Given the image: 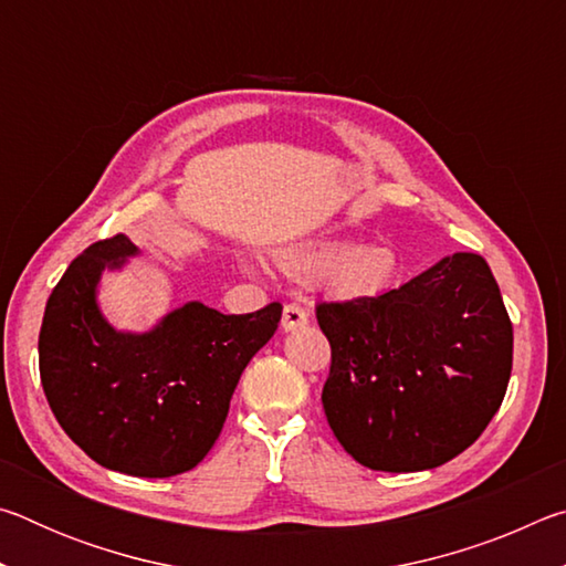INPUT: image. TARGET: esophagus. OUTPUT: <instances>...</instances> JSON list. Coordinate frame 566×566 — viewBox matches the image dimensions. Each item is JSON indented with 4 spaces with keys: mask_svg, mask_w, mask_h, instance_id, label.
<instances>
[{
    "mask_svg": "<svg viewBox=\"0 0 566 566\" xmlns=\"http://www.w3.org/2000/svg\"><path fill=\"white\" fill-rule=\"evenodd\" d=\"M310 322V314H306L304 306L300 304H284V312H282V329L284 332H294L304 327V324Z\"/></svg>",
    "mask_w": 566,
    "mask_h": 566,
    "instance_id": "esophagus-1",
    "label": "esophagus"
}]
</instances>
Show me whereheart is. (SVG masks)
<instances>
[{
    "mask_svg": "<svg viewBox=\"0 0 566 566\" xmlns=\"http://www.w3.org/2000/svg\"><path fill=\"white\" fill-rule=\"evenodd\" d=\"M280 264L300 280H322L339 300H367L387 290L397 276L399 260L389 247H354L324 239L284 249Z\"/></svg>",
    "mask_w": 566,
    "mask_h": 566,
    "instance_id": "obj_1",
    "label": "heart"
}]
</instances>
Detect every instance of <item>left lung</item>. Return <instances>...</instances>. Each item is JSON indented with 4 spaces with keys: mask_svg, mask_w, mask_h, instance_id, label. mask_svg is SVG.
Wrapping results in <instances>:
<instances>
[{
    "mask_svg": "<svg viewBox=\"0 0 566 566\" xmlns=\"http://www.w3.org/2000/svg\"><path fill=\"white\" fill-rule=\"evenodd\" d=\"M334 437L377 472L434 469L472 447L502 407L512 322L482 256L457 252L379 296L319 302Z\"/></svg>",
    "mask_w": 566,
    "mask_h": 566,
    "instance_id": "8db88e82",
    "label": "left lung"
}]
</instances>
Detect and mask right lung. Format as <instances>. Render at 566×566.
I'll use <instances>...</instances> for the list:
<instances>
[{"label":"right lung","instance_id":"right-lung-1","mask_svg":"<svg viewBox=\"0 0 566 566\" xmlns=\"http://www.w3.org/2000/svg\"><path fill=\"white\" fill-rule=\"evenodd\" d=\"M137 254L117 234L76 256L46 300L40 377L66 437L94 462L132 476L195 469L222 432L249 359L276 332L282 304L222 314L189 302L145 334L102 317L97 284Z\"/></svg>","mask_w":566,"mask_h":566}]
</instances>
